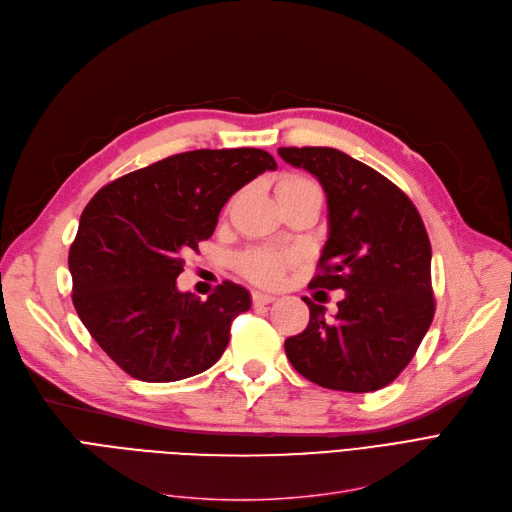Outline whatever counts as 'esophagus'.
I'll return each instance as SVG.
<instances>
[{
  "label": "esophagus",
  "instance_id": "esophagus-1",
  "mask_svg": "<svg viewBox=\"0 0 512 512\" xmlns=\"http://www.w3.org/2000/svg\"><path fill=\"white\" fill-rule=\"evenodd\" d=\"M251 299H253V305H255V307L270 305V303H274V301H276L274 294H270V292H261V290H255Z\"/></svg>",
  "mask_w": 512,
  "mask_h": 512
}]
</instances>
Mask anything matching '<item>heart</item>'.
<instances>
[{
	"label": "heart",
	"mask_w": 512,
	"mask_h": 512,
	"mask_svg": "<svg viewBox=\"0 0 512 512\" xmlns=\"http://www.w3.org/2000/svg\"><path fill=\"white\" fill-rule=\"evenodd\" d=\"M301 188H317V184L303 174H286L278 182V195L301 191ZM297 261V253L288 249L259 247L251 249L240 257V270L247 278L261 284H276L282 280L284 272Z\"/></svg>",
	"instance_id": "obj_1"
}]
</instances>
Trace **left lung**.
<instances>
[{
  "instance_id": "1",
  "label": "left lung",
  "mask_w": 512,
  "mask_h": 512,
  "mask_svg": "<svg viewBox=\"0 0 512 512\" xmlns=\"http://www.w3.org/2000/svg\"><path fill=\"white\" fill-rule=\"evenodd\" d=\"M328 197V240L309 288L344 290L334 319L303 297L307 328L286 357L317 386L373 392L398 378L432 326V245L413 201L380 172L332 147H280Z\"/></svg>"
}]
</instances>
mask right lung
<instances>
[{"instance_id": "right-lung-1", "label": "right lung", "mask_w": 512, "mask_h": 512, "mask_svg": "<svg viewBox=\"0 0 512 512\" xmlns=\"http://www.w3.org/2000/svg\"><path fill=\"white\" fill-rule=\"evenodd\" d=\"M276 168L263 149H197L105 184L89 201L68 255L72 303L132 378L178 382L222 357L234 317L251 309L249 290L224 282L201 301L176 278L226 201Z\"/></svg>"}]
</instances>
